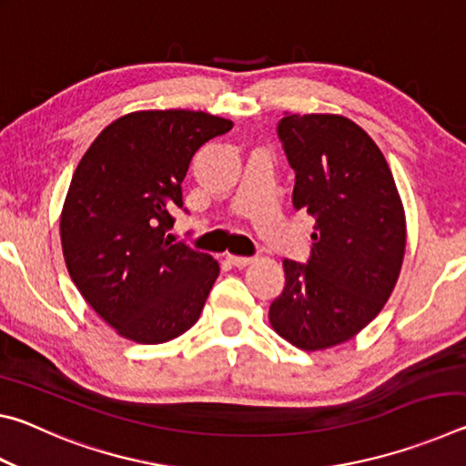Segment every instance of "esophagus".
<instances>
[{
	"instance_id": "1",
	"label": "esophagus",
	"mask_w": 466,
	"mask_h": 466,
	"mask_svg": "<svg viewBox=\"0 0 466 466\" xmlns=\"http://www.w3.org/2000/svg\"><path fill=\"white\" fill-rule=\"evenodd\" d=\"M226 261L230 263L232 267H236V269H242V267H248L252 261H255V258H252V257H236V255H228V257H226Z\"/></svg>"
}]
</instances>
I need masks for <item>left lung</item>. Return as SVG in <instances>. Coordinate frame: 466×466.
<instances>
[{"mask_svg":"<svg viewBox=\"0 0 466 466\" xmlns=\"http://www.w3.org/2000/svg\"><path fill=\"white\" fill-rule=\"evenodd\" d=\"M279 139L296 172L294 209L314 219L312 255L283 258L286 288L269 322L298 350L320 351L356 337L397 286L407 222L386 157L343 115H288Z\"/></svg>","mask_w":466,"mask_h":466,"instance_id":"left-lung-1","label":"left lung"}]
</instances>
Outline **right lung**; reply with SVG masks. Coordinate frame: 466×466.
I'll return each instance as SVG.
<instances>
[{
	"label": "right lung",
	"mask_w": 466,
	"mask_h": 466,
	"mask_svg": "<svg viewBox=\"0 0 466 466\" xmlns=\"http://www.w3.org/2000/svg\"><path fill=\"white\" fill-rule=\"evenodd\" d=\"M230 129L203 110H136L102 129L77 164L61 209L63 258L116 335L157 345L199 320L219 265L167 230L193 156Z\"/></svg>",
	"instance_id": "add662e5"
}]
</instances>
